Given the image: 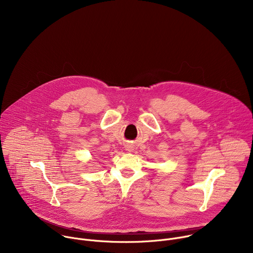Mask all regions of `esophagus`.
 Returning <instances> with one entry per match:
<instances>
[{
  "mask_svg": "<svg viewBox=\"0 0 253 253\" xmlns=\"http://www.w3.org/2000/svg\"><path fill=\"white\" fill-rule=\"evenodd\" d=\"M126 150L128 151V152H131V150H132V148L130 147V146H126Z\"/></svg>",
  "mask_w": 253,
  "mask_h": 253,
  "instance_id": "1",
  "label": "esophagus"
}]
</instances>
